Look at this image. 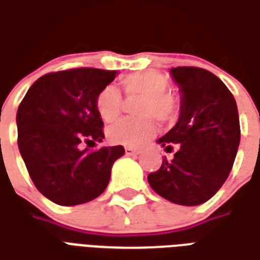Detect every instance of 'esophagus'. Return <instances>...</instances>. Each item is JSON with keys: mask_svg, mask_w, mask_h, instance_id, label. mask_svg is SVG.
<instances>
[{"mask_svg": "<svg viewBox=\"0 0 260 260\" xmlns=\"http://www.w3.org/2000/svg\"><path fill=\"white\" fill-rule=\"evenodd\" d=\"M125 153H126L128 156H138V154H141V150H138V149H134V147L126 146V147H125Z\"/></svg>", "mask_w": 260, "mask_h": 260, "instance_id": "34e87169", "label": "esophagus"}]
</instances>
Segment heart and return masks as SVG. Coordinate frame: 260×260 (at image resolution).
Segmentation results:
<instances>
[{
	"label": "heart",
	"mask_w": 260,
	"mask_h": 260,
	"mask_svg": "<svg viewBox=\"0 0 260 260\" xmlns=\"http://www.w3.org/2000/svg\"><path fill=\"white\" fill-rule=\"evenodd\" d=\"M121 85L126 96H141L136 113L139 117L119 119L107 131L111 143L125 146H141L156 132L154 118L171 122L180 111V100L170 91L167 76L158 71H139L125 75ZM122 108V96L117 87L106 86L96 97V110L104 122L118 118Z\"/></svg>",
	"instance_id": "b5f03b06"
}]
</instances>
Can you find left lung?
I'll return each instance as SVG.
<instances>
[{
    "label": "left lung",
    "instance_id": "left-lung-1",
    "mask_svg": "<svg viewBox=\"0 0 260 260\" xmlns=\"http://www.w3.org/2000/svg\"><path fill=\"white\" fill-rule=\"evenodd\" d=\"M171 75L182 93L180 119L157 142L175 153L147 181L164 199L196 206L221 188L233 169L241 138L238 110L229 87L206 69L177 67Z\"/></svg>",
    "mask_w": 260,
    "mask_h": 260
}]
</instances>
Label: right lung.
<instances>
[{"label":"right lung","instance_id":"right-lung-1","mask_svg":"<svg viewBox=\"0 0 260 260\" xmlns=\"http://www.w3.org/2000/svg\"><path fill=\"white\" fill-rule=\"evenodd\" d=\"M117 71L74 68L43 75L16 113L18 147L33 184L47 199L75 206L107 188L114 161L125 149L80 150V143L104 139L96 97Z\"/></svg>","mask_w":260,"mask_h":260}]
</instances>
